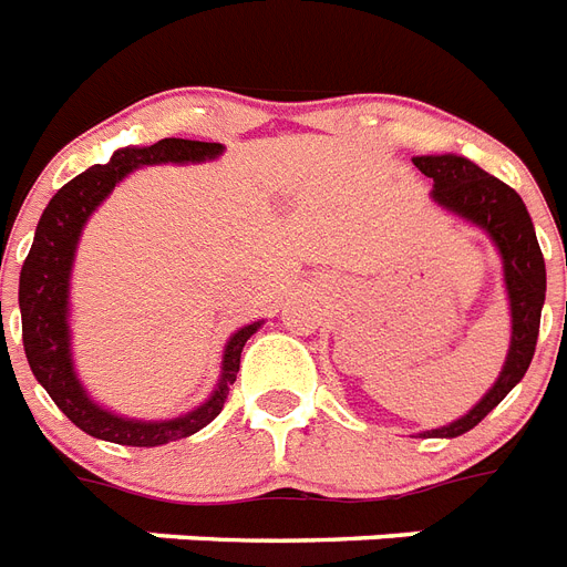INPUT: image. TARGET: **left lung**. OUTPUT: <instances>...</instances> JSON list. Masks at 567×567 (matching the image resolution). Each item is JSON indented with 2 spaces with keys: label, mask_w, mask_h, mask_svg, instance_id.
Listing matches in <instances>:
<instances>
[{
  "label": "left lung",
  "mask_w": 567,
  "mask_h": 567,
  "mask_svg": "<svg viewBox=\"0 0 567 567\" xmlns=\"http://www.w3.org/2000/svg\"><path fill=\"white\" fill-rule=\"evenodd\" d=\"M427 178H433V198L447 210L460 213L474 225L488 230L504 257L506 289H509V307H513V346L501 371L497 383L486 392L468 415L442 430H430L427 436H463L471 427H477L488 412L504 401L513 386L527 374L533 354H536L538 324H542V305H545V257L538 248L533 219L509 184L495 175H488L465 157L456 155H427L412 157Z\"/></svg>",
  "instance_id": "1"
}]
</instances>
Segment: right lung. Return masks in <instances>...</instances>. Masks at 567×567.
<instances>
[{
	"label": "right lung",
	"instance_id": "right-lung-1",
	"mask_svg": "<svg viewBox=\"0 0 567 567\" xmlns=\"http://www.w3.org/2000/svg\"><path fill=\"white\" fill-rule=\"evenodd\" d=\"M219 152V143L178 137L157 140L155 146L146 148H120L107 163H96L87 172L75 175L70 184H63L40 216L38 234H34L31 251L20 271L22 348H25L34 378L47 389L58 410L90 436L131 447H155L166 445L172 439H184L189 433H198L219 415L225 398L237 380L243 346L260 328V321L230 337L225 360H221V383L207 404H202L184 419L172 421L120 419V415L93 404L75 380L70 360V330H66V289H70L75 243H79L87 216L116 187V181L125 178L137 166H148V163H196L216 157Z\"/></svg>",
	"mask_w": 567,
	"mask_h": 567
}]
</instances>
